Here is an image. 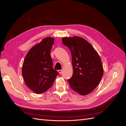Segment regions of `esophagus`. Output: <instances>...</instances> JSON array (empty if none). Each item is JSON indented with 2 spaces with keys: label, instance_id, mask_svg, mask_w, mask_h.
<instances>
[{
  "label": "esophagus",
  "instance_id": "1",
  "mask_svg": "<svg viewBox=\"0 0 126 126\" xmlns=\"http://www.w3.org/2000/svg\"><path fill=\"white\" fill-rule=\"evenodd\" d=\"M58 71L59 74H62L63 72V70H59Z\"/></svg>",
  "mask_w": 126,
  "mask_h": 126
}]
</instances>
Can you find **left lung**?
I'll list each match as a JSON object with an SVG mask.
<instances>
[{
	"label": "left lung",
	"mask_w": 126,
	"mask_h": 126,
	"mask_svg": "<svg viewBox=\"0 0 126 126\" xmlns=\"http://www.w3.org/2000/svg\"><path fill=\"white\" fill-rule=\"evenodd\" d=\"M62 41L72 56L74 72L68 80L71 88L82 96L90 94L99 84L104 74L99 55L83 38L63 37Z\"/></svg>",
	"instance_id": "8db88e82"
}]
</instances>
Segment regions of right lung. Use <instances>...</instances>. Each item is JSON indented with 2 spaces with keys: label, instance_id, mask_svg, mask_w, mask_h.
<instances>
[{
  "label": "right lung",
  "instance_id": "add662e5",
  "mask_svg": "<svg viewBox=\"0 0 126 126\" xmlns=\"http://www.w3.org/2000/svg\"><path fill=\"white\" fill-rule=\"evenodd\" d=\"M54 38L46 37L30 49L22 67L25 82L36 94L45 92L52 86L58 72L52 68L50 56Z\"/></svg>",
  "mask_w": 126,
  "mask_h": 126
}]
</instances>
